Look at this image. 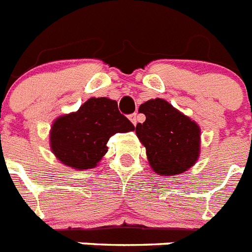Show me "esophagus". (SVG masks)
Listing matches in <instances>:
<instances>
[{"mask_svg":"<svg viewBox=\"0 0 252 252\" xmlns=\"http://www.w3.org/2000/svg\"><path fill=\"white\" fill-rule=\"evenodd\" d=\"M128 119H130V121L132 122L133 126H136V124H137V115H136V113H132V115L128 116Z\"/></svg>","mask_w":252,"mask_h":252,"instance_id":"1","label":"esophagus"}]
</instances>
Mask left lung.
Returning a JSON list of instances; mask_svg holds the SVG:
<instances>
[{
  "label": "left lung",
  "mask_w": 252,
  "mask_h": 252,
  "mask_svg": "<svg viewBox=\"0 0 252 252\" xmlns=\"http://www.w3.org/2000/svg\"><path fill=\"white\" fill-rule=\"evenodd\" d=\"M146 116L136 125V135L145 146L148 161L157 174H182L192 168L201 154V128L162 98L149 99L139 107Z\"/></svg>",
  "instance_id": "obj_1"
}]
</instances>
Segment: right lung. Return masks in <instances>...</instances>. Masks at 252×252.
I'll use <instances>...</instances> for the list:
<instances>
[{
  "label": "right lung",
  "mask_w": 252,
  "mask_h": 252,
  "mask_svg": "<svg viewBox=\"0 0 252 252\" xmlns=\"http://www.w3.org/2000/svg\"><path fill=\"white\" fill-rule=\"evenodd\" d=\"M133 130V125L120 113L117 102L106 97H92L75 112L55 119L49 144L62 164L84 170L95 168L101 161L112 135Z\"/></svg>",
  "instance_id": "add662e5"
}]
</instances>
